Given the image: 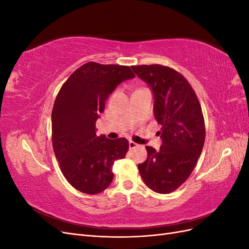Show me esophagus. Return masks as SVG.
Listing matches in <instances>:
<instances>
[{"mask_svg":"<svg viewBox=\"0 0 249 249\" xmlns=\"http://www.w3.org/2000/svg\"><path fill=\"white\" fill-rule=\"evenodd\" d=\"M137 146H138L137 143H135L133 141H129V148L130 149H134V148H136Z\"/></svg>","mask_w":249,"mask_h":249,"instance_id":"esophagus-1","label":"esophagus"}]
</instances>
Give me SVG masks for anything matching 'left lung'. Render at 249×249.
I'll return each mask as SVG.
<instances>
[{"instance_id":"obj_1","label":"left lung","mask_w":249,"mask_h":249,"mask_svg":"<svg viewBox=\"0 0 249 249\" xmlns=\"http://www.w3.org/2000/svg\"><path fill=\"white\" fill-rule=\"evenodd\" d=\"M154 95V115L161 124L159 150L145 146L147 159L138 165L153 191L167 194L189 178L206 137L201 107L194 90L177 71L159 64L132 66Z\"/></svg>"}]
</instances>
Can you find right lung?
Returning <instances> with one entry per match:
<instances>
[{
    "label": "right lung",
    "mask_w": 249,
    "mask_h": 249,
    "mask_svg": "<svg viewBox=\"0 0 249 249\" xmlns=\"http://www.w3.org/2000/svg\"><path fill=\"white\" fill-rule=\"evenodd\" d=\"M133 78L129 66L88 62L73 71L56 97L53 147L63 176L83 193L96 194L108 188L114 177L113 163L125 157L127 140L96 136L95 123L113 90Z\"/></svg>",
    "instance_id": "add662e5"
}]
</instances>
